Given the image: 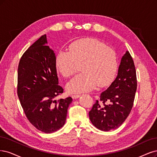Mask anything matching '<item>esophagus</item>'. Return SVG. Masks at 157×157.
Listing matches in <instances>:
<instances>
[{
    "instance_id": "1",
    "label": "esophagus",
    "mask_w": 157,
    "mask_h": 157,
    "mask_svg": "<svg viewBox=\"0 0 157 157\" xmlns=\"http://www.w3.org/2000/svg\"><path fill=\"white\" fill-rule=\"evenodd\" d=\"M80 94H72V97L73 99H76V98H78L79 97H80Z\"/></svg>"
}]
</instances>
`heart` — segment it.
Segmentation results:
<instances>
[{
	"label": "heart",
	"mask_w": 157,
	"mask_h": 157,
	"mask_svg": "<svg viewBox=\"0 0 157 157\" xmlns=\"http://www.w3.org/2000/svg\"><path fill=\"white\" fill-rule=\"evenodd\" d=\"M80 64L82 73L67 85L70 93L89 91L97 85L102 87L109 85L117 72V55L113 49L99 40L85 38L74 42L68 51L61 50L55 57L56 68L66 78L76 72Z\"/></svg>",
	"instance_id": "b5f03b06"
}]
</instances>
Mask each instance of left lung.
<instances>
[{
  "label": "left lung",
  "mask_w": 157,
  "mask_h": 157,
  "mask_svg": "<svg viewBox=\"0 0 157 157\" xmlns=\"http://www.w3.org/2000/svg\"><path fill=\"white\" fill-rule=\"evenodd\" d=\"M137 78L132 57L126 52L121 59L117 76L101 93L89 112V119L98 129L109 131L123 123L133 107Z\"/></svg>",
  "instance_id": "left-lung-1"
}]
</instances>
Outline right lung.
<instances>
[{
  "label": "right lung",
  "instance_id": "right-lung-1",
  "mask_svg": "<svg viewBox=\"0 0 157 157\" xmlns=\"http://www.w3.org/2000/svg\"><path fill=\"white\" fill-rule=\"evenodd\" d=\"M47 43L44 34L21 57L17 95L29 122L44 133H52L64 124L72 98L55 100L64 89L59 85L55 53Z\"/></svg>",
  "mask_w": 157,
  "mask_h": 157
}]
</instances>
